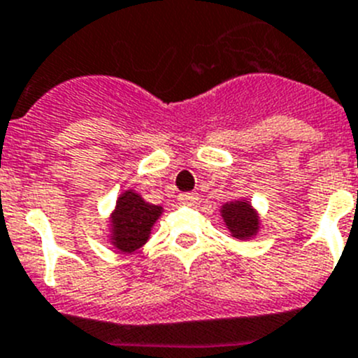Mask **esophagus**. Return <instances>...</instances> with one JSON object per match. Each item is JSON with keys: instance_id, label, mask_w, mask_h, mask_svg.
<instances>
[{"instance_id": "esophagus-1", "label": "esophagus", "mask_w": 358, "mask_h": 358, "mask_svg": "<svg viewBox=\"0 0 358 358\" xmlns=\"http://www.w3.org/2000/svg\"><path fill=\"white\" fill-rule=\"evenodd\" d=\"M179 202L185 203V206H195L199 202V195L196 193H181L179 195Z\"/></svg>"}]
</instances>
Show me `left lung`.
<instances>
[{"mask_svg":"<svg viewBox=\"0 0 358 358\" xmlns=\"http://www.w3.org/2000/svg\"><path fill=\"white\" fill-rule=\"evenodd\" d=\"M220 216L230 236L239 241H250L260 232V214L250 199H237L220 207Z\"/></svg>","mask_w":358,"mask_h":358,"instance_id":"1","label":"left lung"}]
</instances>
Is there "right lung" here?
Listing matches in <instances>:
<instances>
[{
    "label": "right lung",
    "instance_id": "right-lung-1",
    "mask_svg": "<svg viewBox=\"0 0 358 358\" xmlns=\"http://www.w3.org/2000/svg\"><path fill=\"white\" fill-rule=\"evenodd\" d=\"M163 210L162 206L145 202L135 189H124L108 216V243L119 253H135L149 241Z\"/></svg>",
    "mask_w": 358,
    "mask_h": 358
}]
</instances>
